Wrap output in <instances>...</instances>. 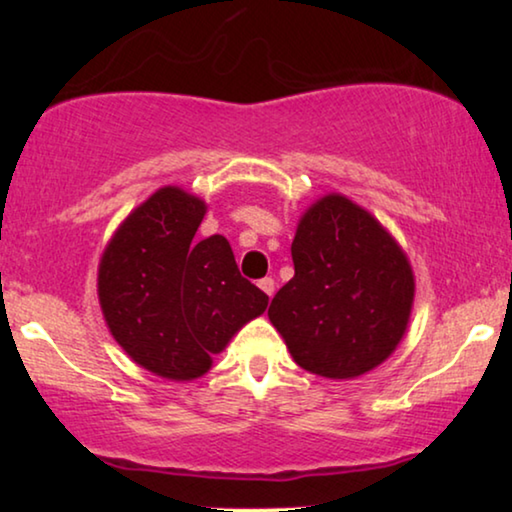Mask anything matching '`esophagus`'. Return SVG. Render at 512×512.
I'll use <instances>...</instances> for the list:
<instances>
[{"label": "esophagus", "mask_w": 512, "mask_h": 512, "mask_svg": "<svg viewBox=\"0 0 512 512\" xmlns=\"http://www.w3.org/2000/svg\"><path fill=\"white\" fill-rule=\"evenodd\" d=\"M258 286H261V291L265 293V296L272 298V293H275V279H272V277H263L261 282H258Z\"/></svg>", "instance_id": "1"}]
</instances>
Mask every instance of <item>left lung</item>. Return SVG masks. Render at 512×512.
<instances>
[{
  "instance_id": "8db88e82",
  "label": "left lung",
  "mask_w": 512,
  "mask_h": 512,
  "mask_svg": "<svg viewBox=\"0 0 512 512\" xmlns=\"http://www.w3.org/2000/svg\"><path fill=\"white\" fill-rule=\"evenodd\" d=\"M293 270L268 317L293 361L347 380L387 359L408 328L415 279L401 247L366 209L326 195L291 244Z\"/></svg>"
}]
</instances>
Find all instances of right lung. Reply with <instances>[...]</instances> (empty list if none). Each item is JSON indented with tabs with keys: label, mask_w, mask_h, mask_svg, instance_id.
<instances>
[{
	"label": "right lung",
	"mask_w": 512,
	"mask_h": 512,
	"mask_svg": "<svg viewBox=\"0 0 512 512\" xmlns=\"http://www.w3.org/2000/svg\"><path fill=\"white\" fill-rule=\"evenodd\" d=\"M205 202L165 186L104 249L97 293L118 345L151 373L195 380L268 296L237 270L223 235L195 240Z\"/></svg>",
	"instance_id": "obj_1"
}]
</instances>
